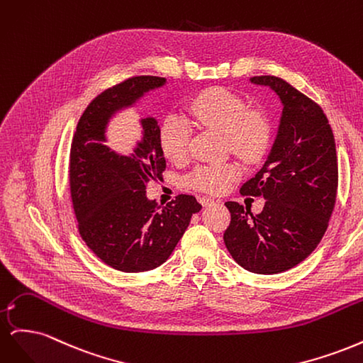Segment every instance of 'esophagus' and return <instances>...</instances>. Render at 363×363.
<instances>
[{
    "label": "esophagus",
    "mask_w": 363,
    "mask_h": 363,
    "mask_svg": "<svg viewBox=\"0 0 363 363\" xmlns=\"http://www.w3.org/2000/svg\"><path fill=\"white\" fill-rule=\"evenodd\" d=\"M199 201H200L203 206H211V204L215 203L212 199H208V196H200Z\"/></svg>",
    "instance_id": "1"
}]
</instances>
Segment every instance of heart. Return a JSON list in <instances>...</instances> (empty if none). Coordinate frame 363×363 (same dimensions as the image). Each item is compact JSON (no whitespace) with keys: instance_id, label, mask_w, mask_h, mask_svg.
Here are the masks:
<instances>
[{"instance_id":"b5f03b06","label":"heart","mask_w":363,"mask_h":363,"mask_svg":"<svg viewBox=\"0 0 363 363\" xmlns=\"http://www.w3.org/2000/svg\"><path fill=\"white\" fill-rule=\"evenodd\" d=\"M189 113L199 125L224 135L228 148L247 163L262 159L269 145L271 127L265 113L248 108L247 103L224 87H211L196 95ZM191 128L184 119L168 116L160 128V147L169 160L179 162L188 156ZM238 175L233 163L200 164L186 179L192 188L219 194Z\"/></svg>"}]
</instances>
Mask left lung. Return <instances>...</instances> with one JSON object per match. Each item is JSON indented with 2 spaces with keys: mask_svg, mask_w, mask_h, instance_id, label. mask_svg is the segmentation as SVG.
<instances>
[{
  "mask_svg": "<svg viewBox=\"0 0 363 363\" xmlns=\"http://www.w3.org/2000/svg\"><path fill=\"white\" fill-rule=\"evenodd\" d=\"M250 82L271 87L283 108L267 162L240 188L244 195L263 196V211L255 216L227 201L232 221L224 242L244 269L280 274L301 263L325 233L337 192L336 145L323 108L309 96L274 75Z\"/></svg>",
  "mask_w": 363,
  "mask_h": 363,
  "instance_id": "left-lung-1",
  "label": "left lung"
}]
</instances>
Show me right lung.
<instances>
[{
    "instance_id": "1",
    "label": "right lung",
    "mask_w": 363,
    "mask_h": 363,
    "mask_svg": "<svg viewBox=\"0 0 363 363\" xmlns=\"http://www.w3.org/2000/svg\"><path fill=\"white\" fill-rule=\"evenodd\" d=\"M167 79L139 75L108 87L86 107L71 147L69 186L79 232L106 265L123 272H144L171 256L201 204L194 195H177L160 208L147 199V184L162 180L167 168L155 118H142V139L133 152L111 150L106 130L115 113L135 106Z\"/></svg>"
}]
</instances>
